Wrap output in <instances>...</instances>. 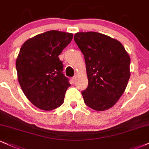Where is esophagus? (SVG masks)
Masks as SVG:
<instances>
[{"label": "esophagus", "mask_w": 149, "mask_h": 149, "mask_svg": "<svg viewBox=\"0 0 149 149\" xmlns=\"http://www.w3.org/2000/svg\"><path fill=\"white\" fill-rule=\"evenodd\" d=\"M72 83L73 84H74L75 83V81H76V80H77V77H76V76H74V77H73L72 78Z\"/></svg>", "instance_id": "obj_1"}]
</instances>
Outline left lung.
Segmentation results:
<instances>
[{
	"instance_id": "8db88e82",
	"label": "left lung",
	"mask_w": 149,
	"mask_h": 149,
	"mask_svg": "<svg viewBox=\"0 0 149 149\" xmlns=\"http://www.w3.org/2000/svg\"><path fill=\"white\" fill-rule=\"evenodd\" d=\"M74 41L85 58L88 86L84 102L97 111L109 109L125 91L131 58L119 41L95 32H77Z\"/></svg>"
}]
</instances>
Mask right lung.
Here are the masks:
<instances>
[{"label": "right lung", "instance_id": "add662e5", "mask_svg": "<svg viewBox=\"0 0 149 149\" xmlns=\"http://www.w3.org/2000/svg\"><path fill=\"white\" fill-rule=\"evenodd\" d=\"M72 37V33L47 31L29 38L21 47L16 61L18 83L28 100L40 109L51 111L63 103L70 84L58 55Z\"/></svg>", "mask_w": 149, "mask_h": 149}]
</instances>
